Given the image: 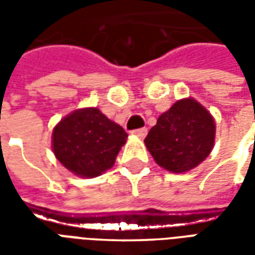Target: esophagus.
Instances as JSON below:
<instances>
[{"instance_id":"obj_1","label":"esophagus","mask_w":255,"mask_h":255,"mask_svg":"<svg viewBox=\"0 0 255 255\" xmlns=\"http://www.w3.org/2000/svg\"><path fill=\"white\" fill-rule=\"evenodd\" d=\"M133 135H136L139 138H144L146 136V133H147V128L143 127V128H138V129H133L132 131Z\"/></svg>"}]
</instances>
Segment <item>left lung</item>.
Listing matches in <instances>:
<instances>
[{"label": "left lung", "mask_w": 255, "mask_h": 255, "mask_svg": "<svg viewBox=\"0 0 255 255\" xmlns=\"http://www.w3.org/2000/svg\"><path fill=\"white\" fill-rule=\"evenodd\" d=\"M216 126L212 115L192 98L177 101L144 139L155 162L173 173L199 165L213 149Z\"/></svg>", "instance_id": "1"}]
</instances>
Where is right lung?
<instances>
[{"label":"right lung","instance_id":"add662e5","mask_svg":"<svg viewBox=\"0 0 255 255\" xmlns=\"http://www.w3.org/2000/svg\"><path fill=\"white\" fill-rule=\"evenodd\" d=\"M127 132L97 108L75 111L53 131V151L67 169L82 177L100 176L115 164Z\"/></svg>","mask_w":255,"mask_h":255}]
</instances>
